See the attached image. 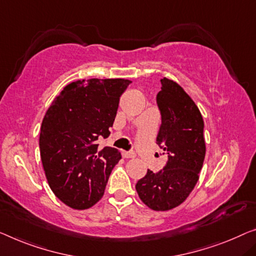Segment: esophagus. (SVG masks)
I'll return each instance as SVG.
<instances>
[{
    "instance_id": "1",
    "label": "esophagus",
    "mask_w": 256,
    "mask_h": 256,
    "mask_svg": "<svg viewBox=\"0 0 256 256\" xmlns=\"http://www.w3.org/2000/svg\"><path fill=\"white\" fill-rule=\"evenodd\" d=\"M122 155H123V158H136V152H125V150H123V152H122Z\"/></svg>"
}]
</instances>
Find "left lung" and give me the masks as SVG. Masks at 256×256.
Wrapping results in <instances>:
<instances>
[{"instance_id":"8db88e82","label":"left lung","mask_w":256,"mask_h":256,"mask_svg":"<svg viewBox=\"0 0 256 256\" xmlns=\"http://www.w3.org/2000/svg\"><path fill=\"white\" fill-rule=\"evenodd\" d=\"M158 102L162 124L156 144L166 154L164 168L148 170L136 190L152 210L166 212L186 200L199 180L206 155L204 118L190 95L176 82L161 79Z\"/></svg>"}]
</instances>
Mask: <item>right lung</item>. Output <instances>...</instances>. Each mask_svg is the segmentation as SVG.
I'll list each match as a JSON object with an SVG mask.
<instances>
[{"mask_svg": "<svg viewBox=\"0 0 256 256\" xmlns=\"http://www.w3.org/2000/svg\"><path fill=\"white\" fill-rule=\"evenodd\" d=\"M128 79L77 80L64 87L41 124L40 155L48 184L74 209H87L104 196L112 170L122 158L116 148L98 150L108 138Z\"/></svg>", "mask_w": 256, "mask_h": 256, "instance_id": "right-lung-1", "label": "right lung"}]
</instances>
